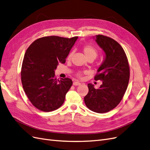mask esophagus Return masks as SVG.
<instances>
[{"label":"esophagus","instance_id":"obj_1","mask_svg":"<svg viewBox=\"0 0 150 150\" xmlns=\"http://www.w3.org/2000/svg\"><path fill=\"white\" fill-rule=\"evenodd\" d=\"M73 85L74 86H78V85H80L81 83H80V82H79V81H74Z\"/></svg>","mask_w":150,"mask_h":150}]
</instances>
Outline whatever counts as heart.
<instances>
[{
	"mask_svg": "<svg viewBox=\"0 0 150 150\" xmlns=\"http://www.w3.org/2000/svg\"><path fill=\"white\" fill-rule=\"evenodd\" d=\"M83 52L84 53V55L86 57V59H88V58L92 57L95 59L98 55V52L95 49L94 47L91 45H85L83 47ZM72 56V52H70L68 56H67V59L70 60ZM76 76L80 78L81 76V72H78L76 74Z\"/></svg>",
	"mask_w": 150,
	"mask_h": 150,
	"instance_id": "heart-1",
	"label": "heart"
}]
</instances>
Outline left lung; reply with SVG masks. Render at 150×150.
Segmentation results:
<instances>
[{
    "label": "left lung",
    "instance_id": "obj_1",
    "mask_svg": "<svg viewBox=\"0 0 150 150\" xmlns=\"http://www.w3.org/2000/svg\"><path fill=\"white\" fill-rule=\"evenodd\" d=\"M95 41L105 57L94 79L103 83L98 89L88 83L84 101L90 110L103 113L115 108L122 100L129 82V67L126 54L117 41L103 35H96Z\"/></svg>",
    "mask_w": 150,
    "mask_h": 150
}]
</instances>
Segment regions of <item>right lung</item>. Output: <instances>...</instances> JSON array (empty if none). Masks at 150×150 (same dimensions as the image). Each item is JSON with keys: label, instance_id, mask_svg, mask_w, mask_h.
I'll use <instances>...</instances> for the list:
<instances>
[{"label": "right lung", "instance_id": "right-lung-1", "mask_svg": "<svg viewBox=\"0 0 150 150\" xmlns=\"http://www.w3.org/2000/svg\"><path fill=\"white\" fill-rule=\"evenodd\" d=\"M78 37L48 36L38 38L27 49L22 65L21 80L32 104L43 112L60 108L72 85L70 79H57L55 70L66 58Z\"/></svg>", "mask_w": 150, "mask_h": 150}]
</instances>
